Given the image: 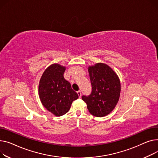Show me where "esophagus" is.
<instances>
[{
	"label": "esophagus",
	"instance_id": "34e87169",
	"mask_svg": "<svg viewBox=\"0 0 158 158\" xmlns=\"http://www.w3.org/2000/svg\"><path fill=\"white\" fill-rule=\"evenodd\" d=\"M77 94H78V95L79 98H80V97H81V91H80V90L77 91Z\"/></svg>",
	"mask_w": 158,
	"mask_h": 158
}]
</instances>
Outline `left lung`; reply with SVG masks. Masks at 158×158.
<instances>
[{"label":"left lung","instance_id":"obj_1","mask_svg":"<svg viewBox=\"0 0 158 158\" xmlns=\"http://www.w3.org/2000/svg\"><path fill=\"white\" fill-rule=\"evenodd\" d=\"M92 92L81 99L89 112L96 117H103L114 109L120 93V83L116 73L108 65L98 63L89 68Z\"/></svg>","mask_w":158,"mask_h":158}]
</instances>
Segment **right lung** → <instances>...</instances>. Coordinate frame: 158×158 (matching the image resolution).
Instances as JSON below:
<instances>
[{"mask_svg": "<svg viewBox=\"0 0 158 158\" xmlns=\"http://www.w3.org/2000/svg\"><path fill=\"white\" fill-rule=\"evenodd\" d=\"M65 68L51 65L43 73L39 85V95L43 105L56 116L66 114L73 101L78 98L70 83L64 78Z\"/></svg>", "mask_w": 158, "mask_h": 158, "instance_id": "obj_1", "label": "right lung"}]
</instances>
